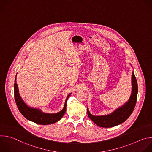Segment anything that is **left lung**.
I'll list each match as a JSON object with an SVG mask.
<instances>
[{"instance_id":"left-lung-1","label":"left lung","mask_w":152,"mask_h":152,"mask_svg":"<svg viewBox=\"0 0 152 152\" xmlns=\"http://www.w3.org/2000/svg\"><path fill=\"white\" fill-rule=\"evenodd\" d=\"M132 93L128 102L124 106L116 110L113 113L106 116H92L87 110L88 117L98 126L110 128L125 122L132 114L137 102L138 85L134 72L132 73Z\"/></svg>"}]
</instances>
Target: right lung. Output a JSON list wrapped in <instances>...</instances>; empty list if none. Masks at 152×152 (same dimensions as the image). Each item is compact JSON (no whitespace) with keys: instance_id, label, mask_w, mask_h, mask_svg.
Instances as JSON below:
<instances>
[{"instance_id":"add662e5","label":"right lung","mask_w":152,"mask_h":152,"mask_svg":"<svg viewBox=\"0 0 152 152\" xmlns=\"http://www.w3.org/2000/svg\"><path fill=\"white\" fill-rule=\"evenodd\" d=\"M71 94H70L66 100L63 109L57 113L48 114L42 112L39 109H32L28 107L22 100L18 92V86L16 83V77L14 83V97L17 107L20 113L28 120L40 125L53 124L60 120L64 115L66 110L67 100Z\"/></svg>"}]
</instances>
